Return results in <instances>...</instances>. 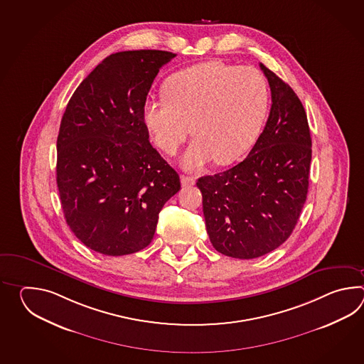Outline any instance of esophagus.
<instances>
[{"instance_id": "esophagus-1", "label": "esophagus", "mask_w": 364, "mask_h": 364, "mask_svg": "<svg viewBox=\"0 0 364 364\" xmlns=\"http://www.w3.org/2000/svg\"><path fill=\"white\" fill-rule=\"evenodd\" d=\"M181 183L182 186H193L195 185V178L190 177V176H185V174H181Z\"/></svg>"}]
</instances>
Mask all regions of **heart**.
<instances>
[{"mask_svg": "<svg viewBox=\"0 0 364 364\" xmlns=\"http://www.w3.org/2000/svg\"><path fill=\"white\" fill-rule=\"evenodd\" d=\"M268 85L259 70L209 61L173 74L164 97L148 99L143 121L157 147L174 155L188 134L195 139L182 157L198 171L215 160L228 165L255 143L268 110Z\"/></svg>", "mask_w": 364, "mask_h": 364, "instance_id": "b5f03b06", "label": "heart"}]
</instances>
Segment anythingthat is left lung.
I'll return each instance as SVG.
<instances>
[{"mask_svg":"<svg viewBox=\"0 0 364 364\" xmlns=\"http://www.w3.org/2000/svg\"><path fill=\"white\" fill-rule=\"evenodd\" d=\"M260 69L272 93L263 132L242 163L196 182L210 243L235 259L279 247L294 230L309 193L312 143L302 102L263 63Z\"/></svg>","mask_w":364,"mask_h":364,"instance_id":"1","label":"left lung"}]
</instances>
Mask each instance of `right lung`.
I'll return each mask as SVG.
<instances>
[{
	"label": "right lung",
	"mask_w": 364,
	"mask_h": 364,
	"mask_svg": "<svg viewBox=\"0 0 364 364\" xmlns=\"http://www.w3.org/2000/svg\"><path fill=\"white\" fill-rule=\"evenodd\" d=\"M165 50L107 57L73 93L57 138V186L71 232L102 255L147 247L179 176L149 143L143 107Z\"/></svg>",
	"instance_id": "1"
}]
</instances>
